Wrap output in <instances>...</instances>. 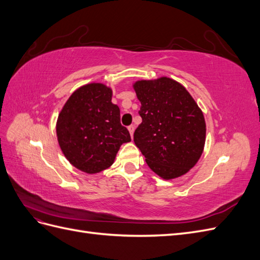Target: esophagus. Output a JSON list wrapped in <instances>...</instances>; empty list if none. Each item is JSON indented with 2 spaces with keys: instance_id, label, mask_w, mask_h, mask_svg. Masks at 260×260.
<instances>
[{
  "instance_id": "obj_1",
  "label": "esophagus",
  "mask_w": 260,
  "mask_h": 260,
  "mask_svg": "<svg viewBox=\"0 0 260 260\" xmlns=\"http://www.w3.org/2000/svg\"><path fill=\"white\" fill-rule=\"evenodd\" d=\"M128 130H129V132H130V135H131V137H133V133H135V125H129L128 127Z\"/></svg>"
}]
</instances>
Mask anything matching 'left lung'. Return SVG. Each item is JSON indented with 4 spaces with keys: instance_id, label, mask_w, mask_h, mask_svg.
<instances>
[{
    "instance_id": "left-lung-1",
    "label": "left lung",
    "mask_w": 260,
    "mask_h": 260,
    "mask_svg": "<svg viewBox=\"0 0 260 260\" xmlns=\"http://www.w3.org/2000/svg\"><path fill=\"white\" fill-rule=\"evenodd\" d=\"M142 122L133 140L155 174L169 180L198 162L206 137L204 115L182 84L167 77L135 83Z\"/></svg>"
}]
</instances>
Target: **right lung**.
<instances>
[{"label": "right lung", "instance_id": "right-lung-1", "mask_svg": "<svg viewBox=\"0 0 260 260\" xmlns=\"http://www.w3.org/2000/svg\"><path fill=\"white\" fill-rule=\"evenodd\" d=\"M112 95V89L104 84H85L72 94L58 115L61 151L73 166L86 174L111 167L120 145L131 141Z\"/></svg>", "mask_w": 260, "mask_h": 260}]
</instances>
